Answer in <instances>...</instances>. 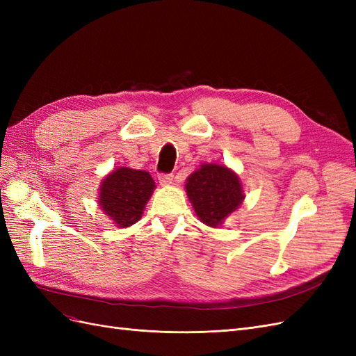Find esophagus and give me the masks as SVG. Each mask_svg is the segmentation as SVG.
I'll return each instance as SVG.
<instances>
[{"instance_id":"34e87169","label":"esophagus","mask_w":356,"mask_h":356,"mask_svg":"<svg viewBox=\"0 0 356 356\" xmlns=\"http://www.w3.org/2000/svg\"><path fill=\"white\" fill-rule=\"evenodd\" d=\"M159 182L161 186H170L174 182V174H160Z\"/></svg>"}]
</instances>
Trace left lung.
Segmentation results:
<instances>
[{"instance_id":"left-lung-1","label":"left lung","mask_w":356,"mask_h":356,"mask_svg":"<svg viewBox=\"0 0 356 356\" xmlns=\"http://www.w3.org/2000/svg\"><path fill=\"white\" fill-rule=\"evenodd\" d=\"M186 191L199 220L213 229L245 199L239 177L232 169L215 163H203L190 174Z\"/></svg>"}]
</instances>
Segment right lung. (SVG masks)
<instances>
[{
    "label": "right lung",
    "instance_id": "1",
    "mask_svg": "<svg viewBox=\"0 0 356 356\" xmlns=\"http://www.w3.org/2000/svg\"><path fill=\"white\" fill-rule=\"evenodd\" d=\"M154 188L156 184L148 172L117 168L102 181L99 207L117 224V227H131L141 220Z\"/></svg>",
    "mask_w": 356,
    "mask_h": 356
}]
</instances>
